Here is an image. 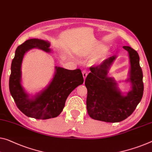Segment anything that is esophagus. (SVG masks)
<instances>
[{
    "label": "esophagus",
    "mask_w": 152,
    "mask_h": 152,
    "mask_svg": "<svg viewBox=\"0 0 152 152\" xmlns=\"http://www.w3.org/2000/svg\"><path fill=\"white\" fill-rule=\"evenodd\" d=\"M82 74H83V79H85L86 77L88 75V71H86V70H83L82 71Z\"/></svg>",
    "instance_id": "1"
}]
</instances>
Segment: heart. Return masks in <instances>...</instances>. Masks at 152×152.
<instances>
[{
	"instance_id": "b5f03b06",
	"label": "heart",
	"mask_w": 152,
	"mask_h": 152,
	"mask_svg": "<svg viewBox=\"0 0 152 152\" xmlns=\"http://www.w3.org/2000/svg\"><path fill=\"white\" fill-rule=\"evenodd\" d=\"M107 47L104 45H99L94 48L91 49L88 51H85L82 53V55L86 58H94L96 56L102 53L106 50Z\"/></svg>"
}]
</instances>
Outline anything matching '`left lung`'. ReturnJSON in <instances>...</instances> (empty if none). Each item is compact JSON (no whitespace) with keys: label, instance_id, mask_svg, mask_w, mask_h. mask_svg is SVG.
Segmentation results:
<instances>
[{"label":"left lung","instance_id":"8db88e82","mask_svg":"<svg viewBox=\"0 0 152 152\" xmlns=\"http://www.w3.org/2000/svg\"><path fill=\"white\" fill-rule=\"evenodd\" d=\"M123 48L129 53L130 79L132 90L126 96L121 94L113 78L107 77L108 70L116 56H111L97 66L90 68L86 77L88 90L86 107L89 115L94 120L106 122H119L124 120L135 110L143 94V72L139 64L137 51L129 46Z\"/></svg>","mask_w":152,"mask_h":152}]
</instances>
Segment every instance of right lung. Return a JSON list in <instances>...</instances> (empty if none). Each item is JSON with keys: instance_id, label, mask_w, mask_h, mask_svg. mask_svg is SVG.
<instances>
[{"instance_id": "right-lung-1", "label": "right lung", "mask_w": 152, "mask_h": 152, "mask_svg": "<svg viewBox=\"0 0 152 152\" xmlns=\"http://www.w3.org/2000/svg\"><path fill=\"white\" fill-rule=\"evenodd\" d=\"M50 44L41 39H31L26 41L16 49L11 62L9 77V90L18 108L28 117L39 120L53 118L59 115L65 102L72 91L83 83V77L79 69L67 70L56 67V73L48 88L35 96L29 99L20 83L21 64L25 53L36 48L50 52Z\"/></svg>"}]
</instances>
